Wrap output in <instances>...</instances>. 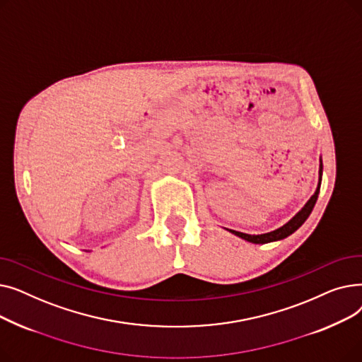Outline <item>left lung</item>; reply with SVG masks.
<instances>
[{"mask_svg":"<svg viewBox=\"0 0 362 362\" xmlns=\"http://www.w3.org/2000/svg\"><path fill=\"white\" fill-rule=\"evenodd\" d=\"M321 177H322V161H320V170H318V185L314 195L308 199V202L302 206V210L299 213L295 214V217H292L286 224H283L279 229L269 232V233H262V235H248V233H242V232H236L232 229H227L230 233L245 239L246 242H251V243H269V242H276V240H281L284 238L291 236L293 232H296L299 227L305 223V220L310 217L313 208L317 202L318 194H320V186H321Z\"/></svg>","mask_w":362,"mask_h":362,"instance_id":"1","label":"left lung"}]
</instances>
